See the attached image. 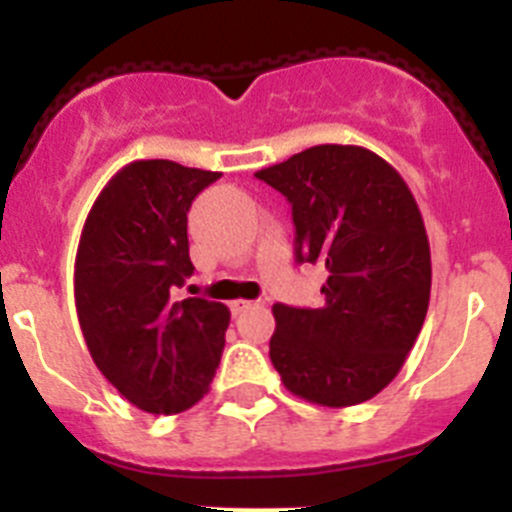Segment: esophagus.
Listing matches in <instances>:
<instances>
[{
	"instance_id": "obj_1",
	"label": "esophagus",
	"mask_w": 512,
	"mask_h": 512,
	"mask_svg": "<svg viewBox=\"0 0 512 512\" xmlns=\"http://www.w3.org/2000/svg\"><path fill=\"white\" fill-rule=\"evenodd\" d=\"M259 305V302H251V300H235V302H230V312H233V315H241L243 310H248V307H256Z\"/></svg>"
}]
</instances>
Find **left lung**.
<instances>
[{
    "mask_svg": "<svg viewBox=\"0 0 512 512\" xmlns=\"http://www.w3.org/2000/svg\"><path fill=\"white\" fill-rule=\"evenodd\" d=\"M287 197L300 264L323 261V307L277 302L269 356L292 395L372 400L405 364L431 300V248L413 192L377 153L312 146L256 171Z\"/></svg>",
    "mask_w": 512,
    "mask_h": 512,
    "instance_id": "8db88e82",
    "label": "left lung"
}]
</instances>
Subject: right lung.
I'll return each mask as SVG.
<instances>
[{"instance_id": "obj_1", "label": "right lung", "mask_w": 512, "mask_h": 512, "mask_svg": "<svg viewBox=\"0 0 512 512\" xmlns=\"http://www.w3.org/2000/svg\"><path fill=\"white\" fill-rule=\"evenodd\" d=\"M220 171L153 158L112 176L81 230L74 295L94 364L135 408L171 415L210 390L230 310L174 287L192 277L187 212Z\"/></svg>"}]
</instances>
